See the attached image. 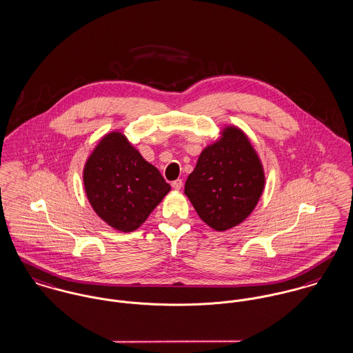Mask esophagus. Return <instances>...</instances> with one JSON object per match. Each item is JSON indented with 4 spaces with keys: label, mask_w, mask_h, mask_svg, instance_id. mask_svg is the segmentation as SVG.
I'll return each mask as SVG.
<instances>
[{
    "label": "esophagus",
    "mask_w": 353,
    "mask_h": 353,
    "mask_svg": "<svg viewBox=\"0 0 353 353\" xmlns=\"http://www.w3.org/2000/svg\"><path fill=\"white\" fill-rule=\"evenodd\" d=\"M172 188L174 190H180L183 188V180H180V179H177V180H174V181H172Z\"/></svg>",
    "instance_id": "34e87169"
}]
</instances>
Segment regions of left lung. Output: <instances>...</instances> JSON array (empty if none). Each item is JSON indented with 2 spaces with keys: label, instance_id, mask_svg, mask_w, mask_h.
Wrapping results in <instances>:
<instances>
[{
  "label": "left lung",
  "instance_id": "obj_1",
  "mask_svg": "<svg viewBox=\"0 0 353 353\" xmlns=\"http://www.w3.org/2000/svg\"><path fill=\"white\" fill-rule=\"evenodd\" d=\"M263 188L265 173L256 152L241 129L228 126L201 152L184 192L203 221L225 231L254 211Z\"/></svg>",
  "mask_w": 353,
  "mask_h": 353
}]
</instances>
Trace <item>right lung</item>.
Returning <instances> with one entry per match:
<instances>
[{
  "label": "right lung",
  "mask_w": 353,
  "mask_h": 353,
  "mask_svg": "<svg viewBox=\"0 0 353 353\" xmlns=\"http://www.w3.org/2000/svg\"><path fill=\"white\" fill-rule=\"evenodd\" d=\"M87 199L112 228L137 230L161 203L170 185L119 132L103 137L83 170Z\"/></svg>",
  "instance_id": "add662e5"
}]
</instances>
